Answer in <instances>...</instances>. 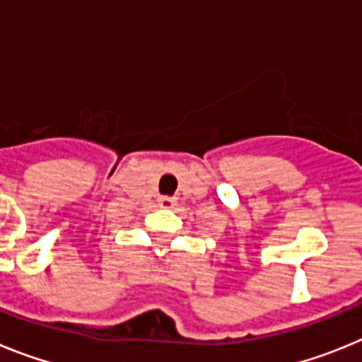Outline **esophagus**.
I'll use <instances>...</instances> for the list:
<instances>
[{
	"label": "esophagus",
	"instance_id": "34e87169",
	"mask_svg": "<svg viewBox=\"0 0 362 362\" xmlns=\"http://www.w3.org/2000/svg\"><path fill=\"white\" fill-rule=\"evenodd\" d=\"M174 204H175V197H170V196L159 197V206H161V209H172Z\"/></svg>",
	"mask_w": 362,
	"mask_h": 362
}]
</instances>
